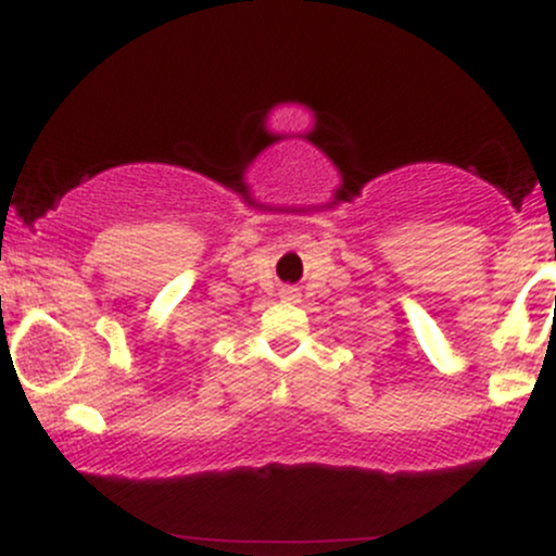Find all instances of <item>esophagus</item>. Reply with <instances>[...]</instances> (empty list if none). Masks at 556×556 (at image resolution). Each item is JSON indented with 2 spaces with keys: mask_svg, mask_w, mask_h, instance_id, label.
<instances>
[{
  "mask_svg": "<svg viewBox=\"0 0 556 556\" xmlns=\"http://www.w3.org/2000/svg\"><path fill=\"white\" fill-rule=\"evenodd\" d=\"M282 298H285V300H298L300 295H298L295 287H285V290H282Z\"/></svg>",
  "mask_w": 556,
  "mask_h": 556,
  "instance_id": "esophagus-1",
  "label": "esophagus"
}]
</instances>
